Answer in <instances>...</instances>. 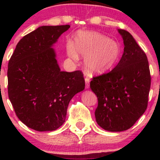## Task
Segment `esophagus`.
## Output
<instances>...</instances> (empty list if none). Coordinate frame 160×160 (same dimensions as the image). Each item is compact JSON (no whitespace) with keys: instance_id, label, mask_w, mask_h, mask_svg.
I'll return each mask as SVG.
<instances>
[{"instance_id":"obj_1","label":"esophagus","mask_w":160,"mask_h":160,"mask_svg":"<svg viewBox=\"0 0 160 160\" xmlns=\"http://www.w3.org/2000/svg\"><path fill=\"white\" fill-rule=\"evenodd\" d=\"M89 81H90V80H89V78H88V77H86V78H85L86 88V89H88V88L89 87Z\"/></svg>"}]
</instances>
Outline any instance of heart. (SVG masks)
<instances>
[{
  "label": "heart",
  "instance_id": "b5f03b06",
  "mask_svg": "<svg viewBox=\"0 0 160 160\" xmlns=\"http://www.w3.org/2000/svg\"><path fill=\"white\" fill-rule=\"evenodd\" d=\"M68 55L73 59L78 58V53L85 56L86 68L93 74H102L111 69L118 61L120 54L117 42L97 32L78 33L72 43H68Z\"/></svg>",
  "mask_w": 160,
  "mask_h": 160
}]
</instances>
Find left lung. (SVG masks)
Returning <instances> with one entry per match:
<instances>
[{
  "mask_svg": "<svg viewBox=\"0 0 160 160\" xmlns=\"http://www.w3.org/2000/svg\"><path fill=\"white\" fill-rule=\"evenodd\" d=\"M124 52L108 73L93 77L91 89L98 98L97 123L104 130L121 132L131 128L148 108L151 77L148 58L129 32L119 29Z\"/></svg>",
  "mask_w": 160,
  "mask_h": 160,
  "instance_id": "8db88e82",
  "label": "left lung"
}]
</instances>
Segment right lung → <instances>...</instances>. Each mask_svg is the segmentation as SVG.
<instances>
[{
	"instance_id": "right-lung-1",
	"label": "right lung",
	"mask_w": 160,
	"mask_h": 160,
	"mask_svg": "<svg viewBox=\"0 0 160 160\" xmlns=\"http://www.w3.org/2000/svg\"><path fill=\"white\" fill-rule=\"evenodd\" d=\"M69 28L39 27L19 40L9 60V98L18 118L36 131L59 128L71 99L85 88L82 71H61L51 48Z\"/></svg>"
}]
</instances>
